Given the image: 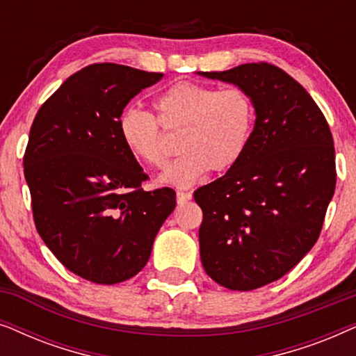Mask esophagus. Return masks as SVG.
Here are the masks:
<instances>
[{
	"instance_id": "1",
	"label": "esophagus",
	"mask_w": 356,
	"mask_h": 356,
	"mask_svg": "<svg viewBox=\"0 0 356 356\" xmlns=\"http://www.w3.org/2000/svg\"><path fill=\"white\" fill-rule=\"evenodd\" d=\"M193 197V193L189 191H177V201L178 202H186Z\"/></svg>"
}]
</instances>
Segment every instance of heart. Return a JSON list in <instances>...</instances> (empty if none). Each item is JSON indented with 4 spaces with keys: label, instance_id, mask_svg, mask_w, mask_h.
I'll return each mask as SVG.
<instances>
[{
    "label": "heart",
    "instance_id": "b5f03b06",
    "mask_svg": "<svg viewBox=\"0 0 356 356\" xmlns=\"http://www.w3.org/2000/svg\"><path fill=\"white\" fill-rule=\"evenodd\" d=\"M157 115L128 108L120 116L118 131L128 152L138 162L162 168L167 160L163 131L178 133L183 152L168 165L162 183L189 188L213 170L223 173L240 162L254 129L256 110L241 87H217L181 81L154 102Z\"/></svg>",
    "mask_w": 356,
    "mask_h": 356
}]
</instances>
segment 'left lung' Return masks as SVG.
Instances as JSON below:
<instances>
[{"mask_svg":"<svg viewBox=\"0 0 356 356\" xmlns=\"http://www.w3.org/2000/svg\"><path fill=\"white\" fill-rule=\"evenodd\" d=\"M199 74L241 87L254 104L240 162L194 193L206 274L225 289L254 290L284 277L318 241L337 181L332 133L305 87L270 63Z\"/></svg>","mask_w":356,"mask_h":356,"instance_id":"left-lung-1","label":"left lung"}]
</instances>
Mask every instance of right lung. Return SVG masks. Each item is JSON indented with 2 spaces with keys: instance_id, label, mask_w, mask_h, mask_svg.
<instances>
[{
  "instance_id": "1",
  "label": "right lung",
  "mask_w": 356,
  "mask_h": 356,
  "mask_svg": "<svg viewBox=\"0 0 356 356\" xmlns=\"http://www.w3.org/2000/svg\"><path fill=\"white\" fill-rule=\"evenodd\" d=\"M162 77L94 63L67 77L33 118L24 177L35 228L67 270L94 284L138 274L177 206L172 188L144 191L147 173L118 131L128 102Z\"/></svg>"
}]
</instances>
